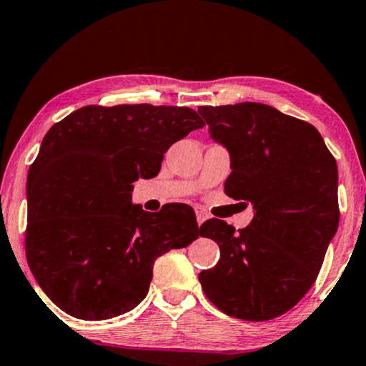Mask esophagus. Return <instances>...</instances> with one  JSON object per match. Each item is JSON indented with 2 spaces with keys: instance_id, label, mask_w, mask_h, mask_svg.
Segmentation results:
<instances>
[{
  "instance_id": "obj_1",
  "label": "esophagus",
  "mask_w": 366,
  "mask_h": 366,
  "mask_svg": "<svg viewBox=\"0 0 366 366\" xmlns=\"http://www.w3.org/2000/svg\"><path fill=\"white\" fill-rule=\"evenodd\" d=\"M195 214H197V223H199V226L208 219V213L205 210H202V208H197Z\"/></svg>"
}]
</instances>
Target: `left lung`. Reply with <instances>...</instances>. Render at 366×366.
Here are the masks:
<instances>
[{
    "instance_id": "left-lung-1",
    "label": "left lung",
    "mask_w": 366,
    "mask_h": 366,
    "mask_svg": "<svg viewBox=\"0 0 366 366\" xmlns=\"http://www.w3.org/2000/svg\"><path fill=\"white\" fill-rule=\"evenodd\" d=\"M199 114L229 153L224 194L254 208L239 233L223 219L202 224L219 260L199 280L224 315L269 321L308 293L337 233V162L315 127L265 104L202 106Z\"/></svg>"
}]
</instances>
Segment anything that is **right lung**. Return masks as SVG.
I'll use <instances>...</instances> for the list:
<instances>
[{"mask_svg":"<svg viewBox=\"0 0 366 366\" xmlns=\"http://www.w3.org/2000/svg\"><path fill=\"white\" fill-rule=\"evenodd\" d=\"M204 125L194 109L133 104L81 107L47 132L27 176L26 256L56 306L89 321L124 315L147 297L154 260L202 234L189 205H133L132 184Z\"/></svg>","mask_w":366,"mask_h":366,"instance_id":"add662e5","label":"right lung"}]
</instances>
